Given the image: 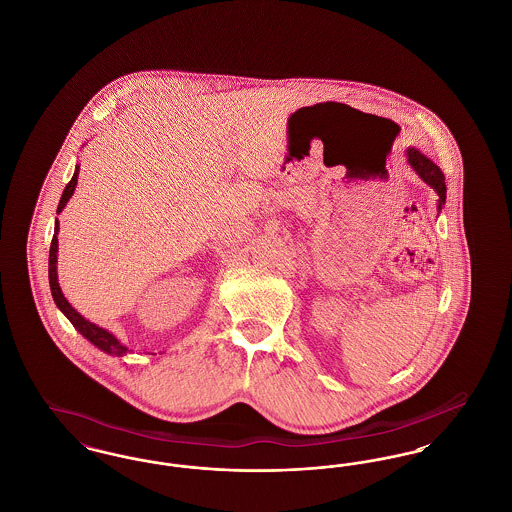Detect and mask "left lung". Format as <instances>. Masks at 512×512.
<instances>
[{"label": "left lung", "instance_id": "1", "mask_svg": "<svg viewBox=\"0 0 512 512\" xmlns=\"http://www.w3.org/2000/svg\"><path fill=\"white\" fill-rule=\"evenodd\" d=\"M407 161H409V165L413 167V171L430 186V188H434V192L438 194V211H441V207L445 205V192H447V188H445V176H443V172L439 169L438 165L432 161V159H428L424 153H420L416 147H409L407 149Z\"/></svg>", "mask_w": 512, "mask_h": 512}]
</instances>
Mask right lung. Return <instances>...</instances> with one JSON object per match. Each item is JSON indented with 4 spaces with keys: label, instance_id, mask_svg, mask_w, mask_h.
<instances>
[{
    "label": "right lung",
    "instance_id": "right-lung-1",
    "mask_svg": "<svg viewBox=\"0 0 512 512\" xmlns=\"http://www.w3.org/2000/svg\"><path fill=\"white\" fill-rule=\"evenodd\" d=\"M78 171L80 167L76 165L74 169L73 178L71 182L67 184V188L63 190V195L59 199V205H57V215L65 209L67 201L73 197L74 188H76V182H78ZM57 234H59V220H55V232H53V238H51V247H49V288H51V295H53V301L57 305V309L65 315V317L71 320L74 328L90 341L94 343L98 349L105 351L107 355H115V357H122L128 353V347L122 345L121 341L117 340L109 330L101 328L98 324L86 320L82 317L73 305L67 301V297L61 292V286H59V280H57V249H59V242H57Z\"/></svg>",
    "mask_w": 512,
    "mask_h": 512
}]
</instances>
